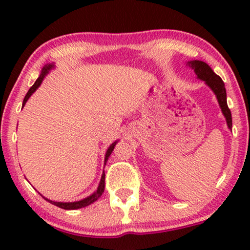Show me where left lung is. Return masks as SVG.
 Segmentation results:
<instances>
[{"label":"left lung","instance_id":"left-lung-1","mask_svg":"<svg viewBox=\"0 0 250 250\" xmlns=\"http://www.w3.org/2000/svg\"><path fill=\"white\" fill-rule=\"evenodd\" d=\"M189 67H191V69H194V73L196 74L197 77L203 81L211 88V90L214 91L215 95L217 97V101H219V104L221 109H222L223 115L226 116L227 125H228V128L231 129V113L230 109L228 108V104H227V94H226V88L225 83H223L222 80L219 75L214 73L213 69L207 64V63L202 61H190L188 62Z\"/></svg>","mask_w":250,"mask_h":250}]
</instances>
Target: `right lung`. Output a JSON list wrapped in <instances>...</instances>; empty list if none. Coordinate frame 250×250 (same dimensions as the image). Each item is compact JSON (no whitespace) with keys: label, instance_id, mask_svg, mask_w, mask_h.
<instances>
[{"label":"right lung","instance_id":"right-lung-1","mask_svg":"<svg viewBox=\"0 0 250 250\" xmlns=\"http://www.w3.org/2000/svg\"><path fill=\"white\" fill-rule=\"evenodd\" d=\"M51 67H53V65H50V64H49V65H45V67L43 68V69H42V73H41V75H40L39 79L36 80V82L34 83V84L31 85V87H30L29 90H28L27 95H25L24 100H23V105L25 104V102L28 101V99H29L31 94H33L34 91H35L36 89L40 87V84H41V83H42L43 79H44V76L47 75L48 70L51 69ZM115 145H116V142H114L113 145H111L110 147L108 148L107 153H105V159H104V162H107L108 157L110 156L111 151H113V149H114V147H115ZM103 191H104V173L102 174L101 182H100V186H99V188H97V190H96L95 193H94L93 195H90V196H88L87 199H83V200H81V201H76V202H55V201H50V200L45 199V197H44V199L47 200V201H49V202H50V203H53V205L57 206V207H60V208H62V209H67V210H73V209H79V208H82V207H87V206L91 205V203H93V202H95L96 200H99V197L101 196Z\"/></svg>","mask_w":250,"mask_h":250}]
</instances>
